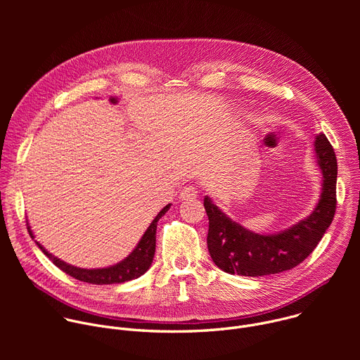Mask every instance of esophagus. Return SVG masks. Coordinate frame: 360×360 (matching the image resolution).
<instances>
[{
    "instance_id": "34e87169",
    "label": "esophagus",
    "mask_w": 360,
    "mask_h": 360,
    "mask_svg": "<svg viewBox=\"0 0 360 360\" xmlns=\"http://www.w3.org/2000/svg\"><path fill=\"white\" fill-rule=\"evenodd\" d=\"M198 195V189L193 186V185H188V186H184L179 192V198L182 200L185 199H191V198H195Z\"/></svg>"
}]
</instances>
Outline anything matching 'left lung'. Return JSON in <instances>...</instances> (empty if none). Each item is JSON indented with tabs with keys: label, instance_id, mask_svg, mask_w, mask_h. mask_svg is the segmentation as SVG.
I'll use <instances>...</instances> for the list:
<instances>
[{
	"label": "left lung",
	"instance_id": "8db88e82",
	"mask_svg": "<svg viewBox=\"0 0 360 360\" xmlns=\"http://www.w3.org/2000/svg\"><path fill=\"white\" fill-rule=\"evenodd\" d=\"M322 189L309 217L278 233H255L224 214L210 196L203 207L210 219L208 249L214 264L226 274L265 276L289 271L303 262L321 242L336 211L338 162L325 134L315 138Z\"/></svg>",
	"mask_w": 360,
	"mask_h": 360
}]
</instances>
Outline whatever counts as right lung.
Returning <instances> with one entry per match:
<instances>
[{"label":"right lung","instance_id":"right-lung-1","mask_svg":"<svg viewBox=\"0 0 360 360\" xmlns=\"http://www.w3.org/2000/svg\"><path fill=\"white\" fill-rule=\"evenodd\" d=\"M169 208H171V203H168L165 208H162L160 211V214L155 217V219L150 222V225L148 226V229L139 239L135 249L127 256L124 261H121L112 266H108V268L84 269V268L72 266V265L58 259L57 256H54L53 253H49L39 242L35 240V243L44 252V255L48 256L49 261H53V264L56 266H58L61 271H64L65 274H68L70 276H72L81 282H86V283H92V285L124 283V282H128V281L142 276L150 268L152 261H153V255H155L157 225H158V221L168 212ZM28 232H30L31 238H34V233H32L30 225H28Z\"/></svg>","mask_w":360,"mask_h":360}]
</instances>
